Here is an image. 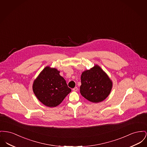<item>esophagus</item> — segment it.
Segmentation results:
<instances>
[{"label":"esophagus","instance_id":"1","mask_svg":"<svg viewBox=\"0 0 147 147\" xmlns=\"http://www.w3.org/2000/svg\"><path fill=\"white\" fill-rule=\"evenodd\" d=\"M73 91H74V92L77 91V90H78V88H77V87H75L74 88H73Z\"/></svg>","mask_w":147,"mask_h":147}]
</instances>
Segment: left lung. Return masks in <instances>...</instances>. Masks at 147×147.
I'll list each match as a JSON object with an SVG mask.
<instances>
[{"label":"left lung","instance_id":"1","mask_svg":"<svg viewBox=\"0 0 147 147\" xmlns=\"http://www.w3.org/2000/svg\"><path fill=\"white\" fill-rule=\"evenodd\" d=\"M81 83V95L94 103L103 101L109 95L112 89V80L97 64L83 71Z\"/></svg>","mask_w":147,"mask_h":147}]
</instances>
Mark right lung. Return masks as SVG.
<instances>
[{"mask_svg":"<svg viewBox=\"0 0 147 147\" xmlns=\"http://www.w3.org/2000/svg\"><path fill=\"white\" fill-rule=\"evenodd\" d=\"M59 73L58 69L47 66L33 82L35 95L42 103L50 108L59 105L71 92Z\"/></svg>","mask_w":147,"mask_h":147,"instance_id":"obj_1","label":"right lung"}]
</instances>
